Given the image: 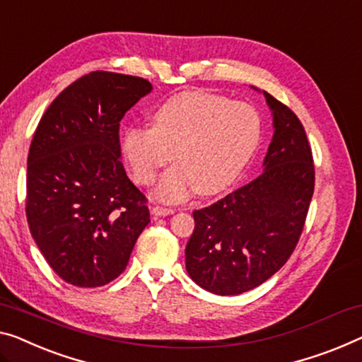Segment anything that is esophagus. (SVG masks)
Here are the masks:
<instances>
[{"label":"esophagus","mask_w":362,"mask_h":362,"mask_svg":"<svg viewBox=\"0 0 362 362\" xmlns=\"http://www.w3.org/2000/svg\"><path fill=\"white\" fill-rule=\"evenodd\" d=\"M174 213V209H170V208H164V206H153L151 208V214L153 216H169V214H172Z\"/></svg>","instance_id":"34e87169"}]
</instances>
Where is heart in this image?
Segmentation results:
<instances>
[{
  "instance_id": "1",
  "label": "heart",
  "mask_w": 362,
  "mask_h": 362,
  "mask_svg": "<svg viewBox=\"0 0 362 362\" xmlns=\"http://www.w3.org/2000/svg\"><path fill=\"white\" fill-rule=\"evenodd\" d=\"M153 128L133 127L122 151L134 180L151 185L172 160L154 190L159 202L179 203L199 192L214 195L233 183L260 143L262 123L253 107L223 95L190 90L163 102Z\"/></svg>"
}]
</instances>
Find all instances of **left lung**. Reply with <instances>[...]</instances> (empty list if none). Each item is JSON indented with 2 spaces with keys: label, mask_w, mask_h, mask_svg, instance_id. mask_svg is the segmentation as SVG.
<instances>
[{
  "label": "left lung",
  "mask_w": 362,
  "mask_h": 362,
  "mask_svg": "<svg viewBox=\"0 0 362 362\" xmlns=\"http://www.w3.org/2000/svg\"><path fill=\"white\" fill-rule=\"evenodd\" d=\"M273 138L263 172L211 206L193 211L195 229L185 268L199 288L218 296L247 293L281 268L296 249L314 195L315 172L305 129L265 90Z\"/></svg>",
  "instance_id": "obj_1"
}]
</instances>
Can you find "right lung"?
<instances>
[{"mask_svg": "<svg viewBox=\"0 0 362 362\" xmlns=\"http://www.w3.org/2000/svg\"><path fill=\"white\" fill-rule=\"evenodd\" d=\"M149 81L94 71L52 102L27 158L25 214L48 265L78 288L120 276L149 224L146 198L122 164L120 122Z\"/></svg>", "mask_w": 362, "mask_h": 362, "instance_id": "add662e5", "label": "right lung"}]
</instances>
